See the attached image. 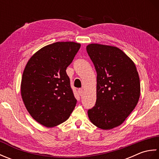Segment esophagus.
<instances>
[{
    "label": "esophagus",
    "mask_w": 159,
    "mask_h": 159,
    "mask_svg": "<svg viewBox=\"0 0 159 159\" xmlns=\"http://www.w3.org/2000/svg\"><path fill=\"white\" fill-rule=\"evenodd\" d=\"M78 92H79V95H80V96H82L83 92V89H78Z\"/></svg>",
    "instance_id": "esophagus-1"
}]
</instances>
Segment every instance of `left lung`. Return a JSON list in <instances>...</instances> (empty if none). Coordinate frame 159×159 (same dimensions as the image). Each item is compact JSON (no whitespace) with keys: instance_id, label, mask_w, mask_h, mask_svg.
<instances>
[{"instance_id":"8db88e82","label":"left lung","mask_w":159,"mask_h":159,"mask_svg":"<svg viewBox=\"0 0 159 159\" xmlns=\"http://www.w3.org/2000/svg\"><path fill=\"white\" fill-rule=\"evenodd\" d=\"M87 52L97 72L96 102L88 110L92 123L102 130L122 124L140 96V80L135 64L115 46L90 43Z\"/></svg>"}]
</instances>
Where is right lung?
<instances>
[{
    "label": "right lung",
    "instance_id": "obj_1",
    "mask_svg": "<svg viewBox=\"0 0 159 159\" xmlns=\"http://www.w3.org/2000/svg\"><path fill=\"white\" fill-rule=\"evenodd\" d=\"M80 44L59 42L36 52L24 70L21 96L26 110L36 121L51 128L66 121L76 99L70 87L66 68Z\"/></svg>",
    "mask_w": 159,
    "mask_h": 159
}]
</instances>
